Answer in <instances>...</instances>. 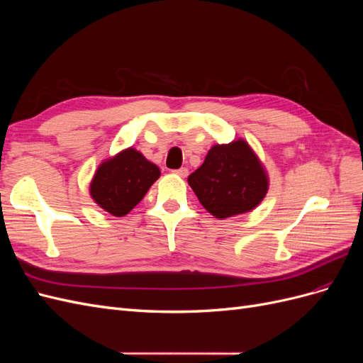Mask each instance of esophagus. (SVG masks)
<instances>
[{"label":"esophagus","instance_id":"obj_1","mask_svg":"<svg viewBox=\"0 0 363 363\" xmlns=\"http://www.w3.org/2000/svg\"><path fill=\"white\" fill-rule=\"evenodd\" d=\"M174 174H177V175H179V177L184 179V177H188V174H189V169H188V168H180V169H175V171H174Z\"/></svg>","mask_w":363,"mask_h":363}]
</instances>
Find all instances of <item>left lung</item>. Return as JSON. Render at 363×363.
Wrapping results in <instances>:
<instances>
[{"mask_svg":"<svg viewBox=\"0 0 363 363\" xmlns=\"http://www.w3.org/2000/svg\"><path fill=\"white\" fill-rule=\"evenodd\" d=\"M188 183L206 211L218 219L256 208L269 188L268 172L244 139L216 144Z\"/></svg>","mask_w":363,"mask_h":363,"instance_id":"8db88e82","label":"left lung"}]
</instances>
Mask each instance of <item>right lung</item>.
Listing matches in <instances>:
<instances>
[{
    "label": "right lung",
    "mask_w": 363,
    "mask_h": 363,
    "mask_svg": "<svg viewBox=\"0 0 363 363\" xmlns=\"http://www.w3.org/2000/svg\"><path fill=\"white\" fill-rule=\"evenodd\" d=\"M160 177L157 164L128 147L100 163L89 184L91 199L113 216H125Z\"/></svg>",
    "instance_id": "right-lung-1"
}]
</instances>
